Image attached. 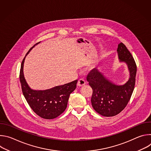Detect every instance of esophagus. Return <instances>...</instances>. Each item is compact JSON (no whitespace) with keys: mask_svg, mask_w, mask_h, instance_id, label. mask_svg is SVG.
<instances>
[{"mask_svg":"<svg viewBox=\"0 0 151 151\" xmlns=\"http://www.w3.org/2000/svg\"><path fill=\"white\" fill-rule=\"evenodd\" d=\"M85 83H86V82H85V81L84 79H80L78 81L77 85H78V86H79V87H82V86L85 85Z\"/></svg>","mask_w":151,"mask_h":151,"instance_id":"obj_1","label":"esophagus"}]
</instances>
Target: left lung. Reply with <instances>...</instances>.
<instances>
[{"label":"left lung","instance_id":"left-lung-1","mask_svg":"<svg viewBox=\"0 0 151 151\" xmlns=\"http://www.w3.org/2000/svg\"><path fill=\"white\" fill-rule=\"evenodd\" d=\"M117 53L119 62L125 63L129 71V78L125 83H114L96 68L87 77L93 89L91 101L93 109L107 117L115 116L125 108L135 85L137 67L132 55L122 42L118 45Z\"/></svg>","mask_w":151,"mask_h":151}]
</instances>
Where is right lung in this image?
I'll use <instances>...</instances> for the list:
<instances>
[{
  "label": "right lung",
  "instance_id": "1",
  "mask_svg": "<svg viewBox=\"0 0 151 151\" xmlns=\"http://www.w3.org/2000/svg\"><path fill=\"white\" fill-rule=\"evenodd\" d=\"M40 42L32 47L24 58L21 66L19 80L23 95L32 110L42 118L51 119L60 115L66 109L69 96L75 90L78 80L45 90L32 89L24 78V63L27 55Z\"/></svg>",
  "mask_w": 151,
  "mask_h": 151
}]
</instances>
